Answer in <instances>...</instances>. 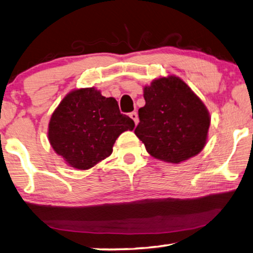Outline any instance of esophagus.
<instances>
[{
	"mask_svg": "<svg viewBox=\"0 0 253 253\" xmlns=\"http://www.w3.org/2000/svg\"><path fill=\"white\" fill-rule=\"evenodd\" d=\"M129 117L132 119V121H134L135 125H137V124H138V122H139V119H138V114H137L136 111H132V113H130V114H129Z\"/></svg>",
	"mask_w": 253,
	"mask_h": 253,
	"instance_id": "obj_1",
	"label": "esophagus"
}]
</instances>
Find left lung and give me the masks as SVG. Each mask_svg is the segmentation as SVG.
<instances>
[{"label":"left lung","mask_w":253,"mask_h":253,"mask_svg":"<svg viewBox=\"0 0 253 253\" xmlns=\"http://www.w3.org/2000/svg\"><path fill=\"white\" fill-rule=\"evenodd\" d=\"M146 104L139 108L135 134L148 154L178 164L202 151L211 123L209 110L176 76L157 78L144 87Z\"/></svg>","instance_id":"obj_1"}]
</instances>
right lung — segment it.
<instances>
[{"label":"right lung","mask_w":253,"mask_h":253,"mask_svg":"<svg viewBox=\"0 0 253 253\" xmlns=\"http://www.w3.org/2000/svg\"><path fill=\"white\" fill-rule=\"evenodd\" d=\"M134 127L115 98L93 87L81 88L68 93L51 115L48 138L66 164L89 169L110 156L119 135Z\"/></svg>","instance_id":"add662e5"}]
</instances>
